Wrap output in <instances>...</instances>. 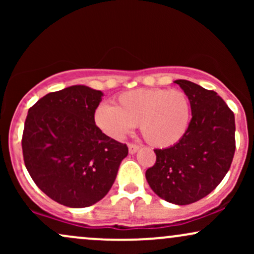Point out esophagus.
<instances>
[{
    "mask_svg": "<svg viewBox=\"0 0 254 254\" xmlns=\"http://www.w3.org/2000/svg\"><path fill=\"white\" fill-rule=\"evenodd\" d=\"M127 147H129V153L130 154H135V153H137V150L139 149L138 145H136V144H129Z\"/></svg>",
    "mask_w": 254,
    "mask_h": 254,
    "instance_id": "34e87169",
    "label": "esophagus"
}]
</instances>
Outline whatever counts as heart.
I'll use <instances>...</instances> for the list:
<instances>
[{"mask_svg": "<svg viewBox=\"0 0 254 254\" xmlns=\"http://www.w3.org/2000/svg\"><path fill=\"white\" fill-rule=\"evenodd\" d=\"M190 101L178 89H135L116 99V106L99 105L94 122L101 131L122 139L136 124L147 143L156 148H170L179 143L189 129Z\"/></svg>", "mask_w": 254, "mask_h": 254, "instance_id": "obj_1", "label": "heart"}]
</instances>
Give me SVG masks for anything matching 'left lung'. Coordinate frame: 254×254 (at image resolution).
I'll list each match as a JSON object with an SVG mask.
<instances>
[{"instance_id": "1", "label": "left lung", "mask_w": 254, "mask_h": 254, "mask_svg": "<svg viewBox=\"0 0 254 254\" xmlns=\"http://www.w3.org/2000/svg\"><path fill=\"white\" fill-rule=\"evenodd\" d=\"M191 105L192 119L179 143L155 149L145 172L150 189L166 202L186 205L208 196L222 182L235 151L234 113L214 90L176 80Z\"/></svg>"}]
</instances>
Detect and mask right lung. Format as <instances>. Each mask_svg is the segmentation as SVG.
<instances>
[{
	"label": "right lung",
	"mask_w": 254,
	"mask_h": 254,
	"mask_svg": "<svg viewBox=\"0 0 254 254\" xmlns=\"http://www.w3.org/2000/svg\"><path fill=\"white\" fill-rule=\"evenodd\" d=\"M104 93L83 84L49 93L28 110L25 166L46 196L86 208L111 190L127 147L103 133L94 113Z\"/></svg>",
	"instance_id": "right-lung-1"
}]
</instances>
